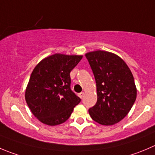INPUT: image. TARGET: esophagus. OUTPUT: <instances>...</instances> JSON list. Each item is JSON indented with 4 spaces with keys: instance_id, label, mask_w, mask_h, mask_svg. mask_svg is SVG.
<instances>
[{
    "instance_id": "34e87169",
    "label": "esophagus",
    "mask_w": 155,
    "mask_h": 155,
    "mask_svg": "<svg viewBox=\"0 0 155 155\" xmlns=\"http://www.w3.org/2000/svg\"><path fill=\"white\" fill-rule=\"evenodd\" d=\"M84 95V92H81V93H80V94H78V97H80L81 99L83 98Z\"/></svg>"
}]
</instances>
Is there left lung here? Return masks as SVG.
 <instances>
[{"instance_id":"obj_1","label":"left lung","mask_w":155,"mask_h":155,"mask_svg":"<svg viewBox=\"0 0 155 155\" xmlns=\"http://www.w3.org/2000/svg\"><path fill=\"white\" fill-rule=\"evenodd\" d=\"M97 84V101L89 109L99 124L119 123L132 109L136 99L133 75L124 61L113 53L91 51L85 54Z\"/></svg>"}]
</instances>
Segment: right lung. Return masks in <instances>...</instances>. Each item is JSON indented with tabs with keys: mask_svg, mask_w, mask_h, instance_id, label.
Returning <instances> with one entry per match:
<instances>
[{
	"mask_svg": "<svg viewBox=\"0 0 155 155\" xmlns=\"http://www.w3.org/2000/svg\"><path fill=\"white\" fill-rule=\"evenodd\" d=\"M81 58L82 55L54 54L32 71L25 98L32 114L44 124L64 123L81 102L71 89L70 72Z\"/></svg>",
	"mask_w": 155,
	"mask_h": 155,
	"instance_id": "1",
	"label": "right lung"
}]
</instances>
